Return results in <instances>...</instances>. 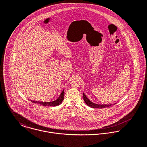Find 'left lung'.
<instances>
[{
  "label": "left lung",
  "mask_w": 147,
  "mask_h": 147,
  "mask_svg": "<svg viewBox=\"0 0 147 147\" xmlns=\"http://www.w3.org/2000/svg\"><path fill=\"white\" fill-rule=\"evenodd\" d=\"M83 98H84V101L86 103V104L88 105L89 107H91L92 108H100V109H102L104 107H109L110 106H111L112 104H110V105H98V104H96L94 103H93L92 102H91L85 95V94L83 93Z\"/></svg>",
  "instance_id": "1"
}]
</instances>
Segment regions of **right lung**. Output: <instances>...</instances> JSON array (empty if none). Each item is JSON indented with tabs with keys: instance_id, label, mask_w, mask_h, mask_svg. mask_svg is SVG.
<instances>
[{
	"instance_id": "1",
	"label": "right lung",
	"mask_w": 147,
	"mask_h": 147,
	"mask_svg": "<svg viewBox=\"0 0 147 147\" xmlns=\"http://www.w3.org/2000/svg\"><path fill=\"white\" fill-rule=\"evenodd\" d=\"M64 90L63 92H62V93L61 94L59 97L55 101H53V102H39V101H32V100H30L33 103H36V104H40L42 106H56L58 105H60L62 101H63V99H64Z\"/></svg>"
}]
</instances>
